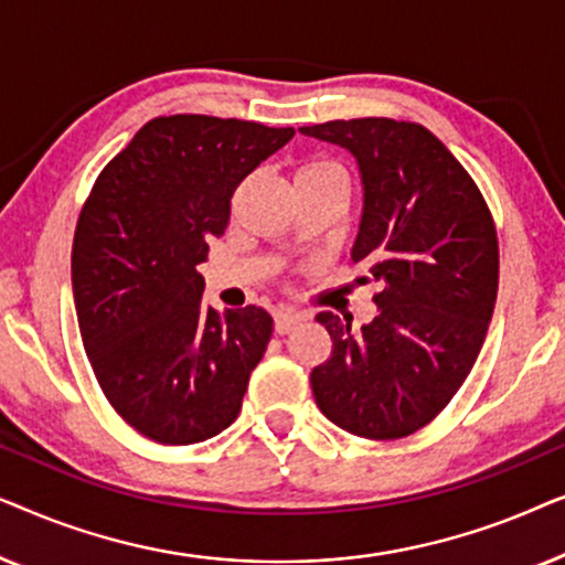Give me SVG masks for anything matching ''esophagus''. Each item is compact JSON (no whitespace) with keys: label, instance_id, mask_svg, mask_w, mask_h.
Wrapping results in <instances>:
<instances>
[{"label":"esophagus","instance_id":"1","mask_svg":"<svg viewBox=\"0 0 565 565\" xmlns=\"http://www.w3.org/2000/svg\"><path fill=\"white\" fill-rule=\"evenodd\" d=\"M298 323H300L298 313H290V311H277L275 313V331H277V334H288V331L296 329Z\"/></svg>","mask_w":565,"mask_h":565}]
</instances>
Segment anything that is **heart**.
I'll return each mask as SVG.
<instances>
[{
  "mask_svg": "<svg viewBox=\"0 0 565 565\" xmlns=\"http://www.w3.org/2000/svg\"><path fill=\"white\" fill-rule=\"evenodd\" d=\"M321 174H339V177H344L342 169L334 167V164H329V161H303V164L296 169V180H306V177H321Z\"/></svg>",
  "mask_w": 565,
  "mask_h": 565,
  "instance_id": "b5f03b06",
  "label": "heart"
}]
</instances>
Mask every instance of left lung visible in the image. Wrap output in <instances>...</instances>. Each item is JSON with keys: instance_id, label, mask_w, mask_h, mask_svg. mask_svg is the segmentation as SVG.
<instances>
[{"instance_id": "8db88e82", "label": "left lung", "mask_w": 565, "mask_h": 565, "mask_svg": "<svg viewBox=\"0 0 565 565\" xmlns=\"http://www.w3.org/2000/svg\"><path fill=\"white\" fill-rule=\"evenodd\" d=\"M300 134L358 161L352 262L381 282L377 316L360 331L331 311L316 316L334 350L313 367V398L350 435H414L450 404L489 331L499 288L491 213L460 161L419 122L331 120Z\"/></svg>"}]
</instances>
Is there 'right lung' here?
<instances>
[{
    "mask_svg": "<svg viewBox=\"0 0 565 565\" xmlns=\"http://www.w3.org/2000/svg\"><path fill=\"white\" fill-rule=\"evenodd\" d=\"M292 136L211 115L153 118L82 207L72 285L84 350L115 412L153 443H203L242 412L273 316L203 306L198 265L228 226L234 190Z\"/></svg>",
    "mask_w": 565,
    "mask_h": 565,
    "instance_id": "right-lung-1",
    "label": "right lung"
}]
</instances>
